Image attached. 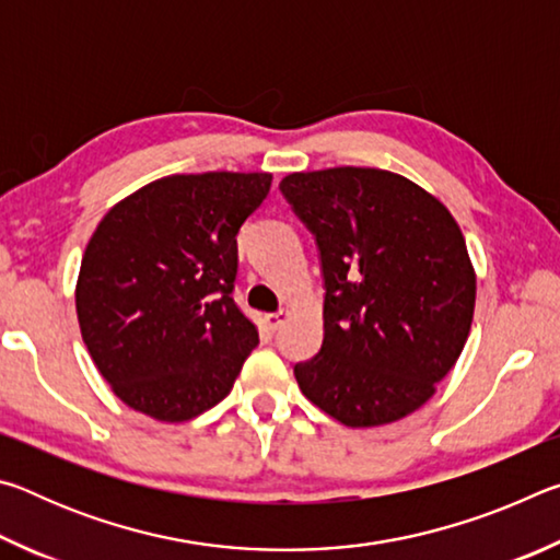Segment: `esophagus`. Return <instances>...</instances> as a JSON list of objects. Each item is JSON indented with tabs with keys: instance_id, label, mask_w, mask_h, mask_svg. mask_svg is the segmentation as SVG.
<instances>
[{
	"instance_id": "34e87169",
	"label": "esophagus",
	"mask_w": 560,
	"mask_h": 560,
	"mask_svg": "<svg viewBox=\"0 0 560 560\" xmlns=\"http://www.w3.org/2000/svg\"><path fill=\"white\" fill-rule=\"evenodd\" d=\"M287 318H289V311H277V314H267L264 316V324H267L271 330H279L283 324H287Z\"/></svg>"
}]
</instances>
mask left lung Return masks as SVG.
<instances>
[{
  "mask_svg": "<svg viewBox=\"0 0 560 560\" xmlns=\"http://www.w3.org/2000/svg\"><path fill=\"white\" fill-rule=\"evenodd\" d=\"M279 189L316 236L324 343L301 393L346 428L402 420L467 343L477 273L459 224L428 189L377 167L291 173Z\"/></svg>",
  "mask_w": 560,
  "mask_h": 560,
  "instance_id": "8db88e82",
  "label": "left lung"
}]
</instances>
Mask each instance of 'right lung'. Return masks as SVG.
<instances>
[{
  "label": "right lung",
  "instance_id": "1",
  "mask_svg": "<svg viewBox=\"0 0 560 560\" xmlns=\"http://www.w3.org/2000/svg\"><path fill=\"white\" fill-rule=\"evenodd\" d=\"M269 173L170 175L113 205L75 281L83 343L122 402L185 422L230 395L257 326L232 299L236 234Z\"/></svg>",
  "mask_w": 560,
  "mask_h": 560
}]
</instances>
